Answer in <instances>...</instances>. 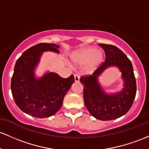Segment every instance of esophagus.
Returning <instances> with one entry per match:
<instances>
[{
  "label": "esophagus",
  "instance_id": "1",
  "mask_svg": "<svg viewBox=\"0 0 149 149\" xmlns=\"http://www.w3.org/2000/svg\"><path fill=\"white\" fill-rule=\"evenodd\" d=\"M74 79L76 82H79L80 81V76H78V74H75L74 75Z\"/></svg>",
  "mask_w": 149,
  "mask_h": 149
}]
</instances>
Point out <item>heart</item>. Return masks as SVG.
Returning a JSON list of instances; mask_svg holds the SVG:
<instances>
[{"label":"heart","instance_id":"1","mask_svg":"<svg viewBox=\"0 0 149 149\" xmlns=\"http://www.w3.org/2000/svg\"><path fill=\"white\" fill-rule=\"evenodd\" d=\"M104 58L103 52L93 47H85L73 52L71 56V61L74 66H85V71L92 73L102 63Z\"/></svg>","mask_w":149,"mask_h":149}]
</instances>
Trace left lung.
<instances>
[{"label":"left lung","mask_w":149,"mask_h":149,"mask_svg":"<svg viewBox=\"0 0 149 149\" xmlns=\"http://www.w3.org/2000/svg\"><path fill=\"white\" fill-rule=\"evenodd\" d=\"M105 52V61L93 75L81 77L84 103L88 112L97 120H115L130 110L136 93V79L132 62L122 50L113 45L99 44ZM110 67L121 72L123 88L120 91L107 93L99 82V77Z\"/></svg>","instance_id":"8db88e82"}]
</instances>
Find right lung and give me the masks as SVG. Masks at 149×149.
<instances>
[{
    "label": "right lung",
    "mask_w": 149,
    "mask_h": 149,
    "mask_svg": "<svg viewBox=\"0 0 149 149\" xmlns=\"http://www.w3.org/2000/svg\"><path fill=\"white\" fill-rule=\"evenodd\" d=\"M58 48L54 44H38L26 50L15 65L11 79L13 97L22 112L34 117L45 118L56 114L75 81L73 75L63 78L54 72L36 76V68L44 52L59 54Z\"/></svg>",
    "instance_id": "obj_1"
}]
</instances>
